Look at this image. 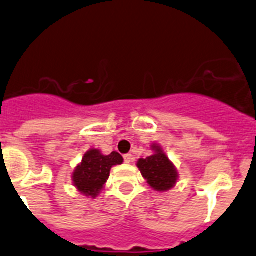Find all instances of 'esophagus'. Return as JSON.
I'll use <instances>...</instances> for the list:
<instances>
[{"label":"esophagus","mask_w":256,"mask_h":256,"mask_svg":"<svg viewBox=\"0 0 256 256\" xmlns=\"http://www.w3.org/2000/svg\"><path fill=\"white\" fill-rule=\"evenodd\" d=\"M124 160H125L126 164H130L132 161V155L131 154H126V155H124Z\"/></svg>","instance_id":"34e87169"}]
</instances>
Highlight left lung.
Wrapping results in <instances>:
<instances>
[{
	"instance_id": "left-lung-1",
	"label": "left lung",
	"mask_w": 256,
	"mask_h": 256,
	"mask_svg": "<svg viewBox=\"0 0 256 256\" xmlns=\"http://www.w3.org/2000/svg\"><path fill=\"white\" fill-rule=\"evenodd\" d=\"M154 154L146 158H138V168L146 182L156 191H168L176 185L178 178V170L170 161L162 148L158 144L151 145Z\"/></svg>"
}]
</instances>
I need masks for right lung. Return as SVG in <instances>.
<instances>
[{
  "label": "right lung",
  "mask_w": 256,
  "mask_h": 256,
  "mask_svg": "<svg viewBox=\"0 0 256 256\" xmlns=\"http://www.w3.org/2000/svg\"><path fill=\"white\" fill-rule=\"evenodd\" d=\"M122 162V156L116 151H112L110 155H104L98 148H90L74 170V186L82 195L95 199L102 191L110 176L111 168Z\"/></svg>",
  "instance_id": "obj_1"
}]
</instances>
